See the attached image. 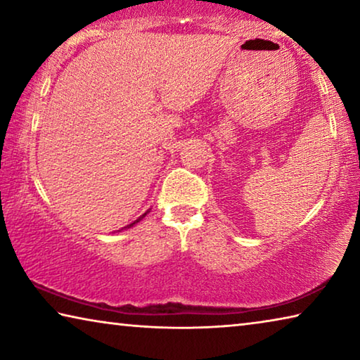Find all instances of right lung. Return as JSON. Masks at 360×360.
<instances>
[{
  "label": "right lung",
  "mask_w": 360,
  "mask_h": 360,
  "mask_svg": "<svg viewBox=\"0 0 360 360\" xmlns=\"http://www.w3.org/2000/svg\"><path fill=\"white\" fill-rule=\"evenodd\" d=\"M146 214H148V212H144V214H143V216H139V217H138V219H136V221H133V222H131V224H129V225H125V227H124V229H122V230H127V229H131V227H133V225H136V224H138V222H139V221H141V219H143V217H144V216H146ZM122 230H119V231H122Z\"/></svg>",
  "instance_id": "obj_1"
}]
</instances>
